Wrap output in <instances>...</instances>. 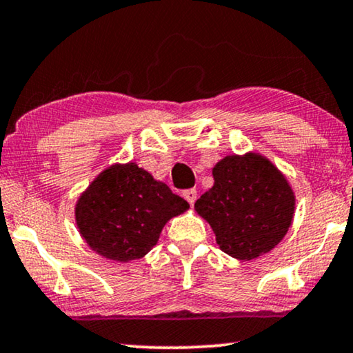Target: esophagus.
Instances as JSON below:
<instances>
[{
	"label": "esophagus",
	"instance_id": "34e87169",
	"mask_svg": "<svg viewBox=\"0 0 353 353\" xmlns=\"http://www.w3.org/2000/svg\"><path fill=\"white\" fill-rule=\"evenodd\" d=\"M182 196L185 198L187 201L193 206V203L196 201V190H194V188H188V190H183L182 192Z\"/></svg>",
	"mask_w": 353,
	"mask_h": 353
}]
</instances>
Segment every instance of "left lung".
I'll list each match as a JSON object with an SVG mask.
<instances>
[{"label": "left lung", "mask_w": 353, "mask_h": 353, "mask_svg": "<svg viewBox=\"0 0 353 353\" xmlns=\"http://www.w3.org/2000/svg\"><path fill=\"white\" fill-rule=\"evenodd\" d=\"M214 185L194 203L225 254L254 260L274 249L290 228L294 194L287 179L259 154L228 155L212 170Z\"/></svg>", "instance_id": "left-lung-1"}]
</instances>
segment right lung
<instances>
[{
  "label": "right lung",
  "mask_w": 353,
  "mask_h": 353,
  "mask_svg": "<svg viewBox=\"0 0 353 353\" xmlns=\"http://www.w3.org/2000/svg\"><path fill=\"white\" fill-rule=\"evenodd\" d=\"M190 208L134 163L104 170L81 194L76 223L97 254L114 261L143 259L166 222Z\"/></svg>",
  "instance_id": "obj_1"
}]
</instances>
